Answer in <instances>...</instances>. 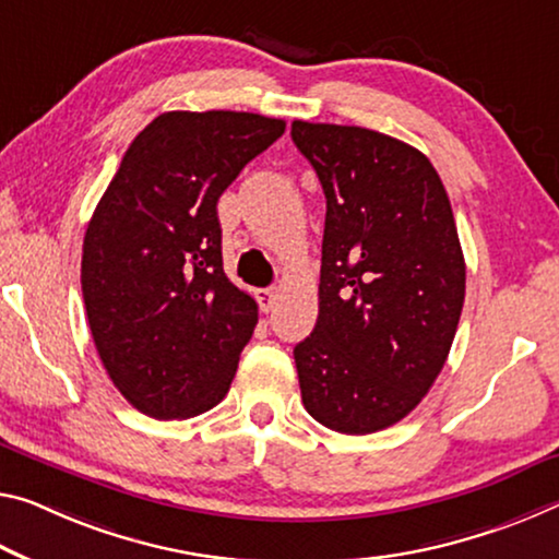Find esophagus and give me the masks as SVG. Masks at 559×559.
Masks as SVG:
<instances>
[{
  "label": "esophagus",
  "mask_w": 559,
  "mask_h": 559,
  "mask_svg": "<svg viewBox=\"0 0 559 559\" xmlns=\"http://www.w3.org/2000/svg\"><path fill=\"white\" fill-rule=\"evenodd\" d=\"M255 298H259L261 311L269 313V311H273V306H276L278 290L276 288H259V290H255Z\"/></svg>",
  "instance_id": "34e87169"
}]
</instances>
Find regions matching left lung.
I'll return each instance as SVG.
<instances>
[{
  "label": "left lung",
  "instance_id": "left-lung-1",
  "mask_svg": "<svg viewBox=\"0 0 559 559\" xmlns=\"http://www.w3.org/2000/svg\"><path fill=\"white\" fill-rule=\"evenodd\" d=\"M325 193L318 321L294 348L325 428L368 436L418 405L445 366L465 259L440 176L418 148L362 127L294 121Z\"/></svg>",
  "mask_w": 559,
  "mask_h": 559
}]
</instances>
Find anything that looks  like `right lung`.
Here are the masks:
<instances>
[{
	"instance_id": "1",
	"label": "right lung",
	"mask_w": 559,
	"mask_h": 559,
	"mask_svg": "<svg viewBox=\"0 0 559 559\" xmlns=\"http://www.w3.org/2000/svg\"><path fill=\"white\" fill-rule=\"evenodd\" d=\"M286 131L248 111H166L131 141L86 226L82 294L99 358L148 418L224 401L259 323L224 273L216 203Z\"/></svg>"
}]
</instances>
